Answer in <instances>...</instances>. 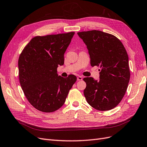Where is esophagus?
I'll return each instance as SVG.
<instances>
[{
    "label": "esophagus",
    "instance_id": "1",
    "mask_svg": "<svg viewBox=\"0 0 147 147\" xmlns=\"http://www.w3.org/2000/svg\"><path fill=\"white\" fill-rule=\"evenodd\" d=\"M77 80H82V76H78V78H77Z\"/></svg>",
    "mask_w": 147,
    "mask_h": 147
}]
</instances>
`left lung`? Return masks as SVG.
I'll list each match as a JSON object with an SVG mask.
<instances>
[{
	"label": "left lung",
	"instance_id": "obj_1",
	"mask_svg": "<svg viewBox=\"0 0 147 147\" xmlns=\"http://www.w3.org/2000/svg\"><path fill=\"white\" fill-rule=\"evenodd\" d=\"M86 45L92 67H100L99 80L85 78L84 90L87 102L95 109H112L123 98L130 79L128 55L114 35L99 30L78 32Z\"/></svg>",
	"mask_w": 147,
	"mask_h": 147
}]
</instances>
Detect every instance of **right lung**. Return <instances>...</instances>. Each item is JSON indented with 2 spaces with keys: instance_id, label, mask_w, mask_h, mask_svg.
<instances>
[{
  "instance_id": "1",
  "label": "right lung",
  "mask_w": 147,
  "mask_h": 147,
  "mask_svg": "<svg viewBox=\"0 0 147 147\" xmlns=\"http://www.w3.org/2000/svg\"><path fill=\"white\" fill-rule=\"evenodd\" d=\"M74 32L36 36L30 41L18 60L19 78L26 98L37 110L53 112L63 105L77 78L58 76L64 54Z\"/></svg>"
}]
</instances>
